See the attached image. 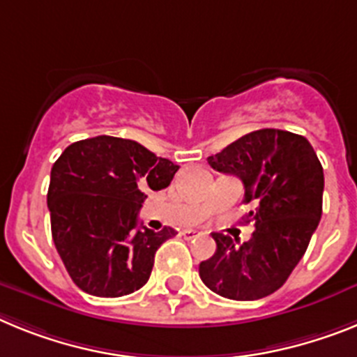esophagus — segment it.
<instances>
[{
    "mask_svg": "<svg viewBox=\"0 0 357 357\" xmlns=\"http://www.w3.org/2000/svg\"><path fill=\"white\" fill-rule=\"evenodd\" d=\"M181 235H183V237H185V238H187V241H192V238H197V237H199V231H197V230H183L181 231Z\"/></svg>",
    "mask_w": 357,
    "mask_h": 357,
    "instance_id": "obj_1",
    "label": "esophagus"
}]
</instances>
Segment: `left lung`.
Instances as JSON below:
<instances>
[{"label":"left lung","instance_id":"8db88e82","mask_svg":"<svg viewBox=\"0 0 357 357\" xmlns=\"http://www.w3.org/2000/svg\"><path fill=\"white\" fill-rule=\"evenodd\" d=\"M212 169L244 185L246 215L255 221L248 243L212 234L217 250L199 264V277L230 300H259L284 286L309 246L321 217L324 169L307 138L259 129L208 158Z\"/></svg>","mask_w":357,"mask_h":357}]
</instances>
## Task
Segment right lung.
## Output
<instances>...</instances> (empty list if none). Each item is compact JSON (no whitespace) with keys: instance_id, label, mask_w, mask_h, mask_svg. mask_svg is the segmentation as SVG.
Returning a JSON list of instances; mask_svg holds the SVG:
<instances>
[{"instance_id":"1","label":"right lung","mask_w":357,"mask_h":357,"mask_svg":"<svg viewBox=\"0 0 357 357\" xmlns=\"http://www.w3.org/2000/svg\"><path fill=\"white\" fill-rule=\"evenodd\" d=\"M179 165L135 140L95 136L64 149L52 167V237L71 280L102 298L145 286L156 250L176 231L138 226L147 190L169 187Z\"/></svg>"}]
</instances>
